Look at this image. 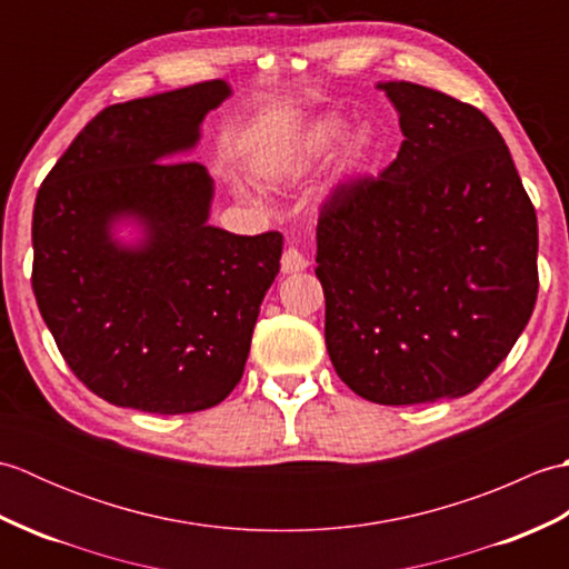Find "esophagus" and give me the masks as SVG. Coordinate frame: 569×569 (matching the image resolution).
<instances>
[{"instance_id": "1", "label": "esophagus", "mask_w": 569, "mask_h": 569, "mask_svg": "<svg viewBox=\"0 0 569 569\" xmlns=\"http://www.w3.org/2000/svg\"><path fill=\"white\" fill-rule=\"evenodd\" d=\"M306 269H308L306 253L300 251L298 247H288L283 251V257H281V271L283 273H298V271H306Z\"/></svg>"}]
</instances>
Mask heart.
I'll return each instance as SVG.
<instances>
[{
  "mask_svg": "<svg viewBox=\"0 0 569 569\" xmlns=\"http://www.w3.org/2000/svg\"><path fill=\"white\" fill-rule=\"evenodd\" d=\"M345 137H347L345 119H340V117L322 119V122L312 127L310 134H308V143H306L308 159H320V156L332 153L337 147H340ZM371 149H373V139H371L369 131L367 129L357 131L352 141H349L347 156H345L347 171H357V168L365 166L369 161Z\"/></svg>",
  "mask_w": 569,
  "mask_h": 569,
  "instance_id": "b5f03b06",
  "label": "heart"
}]
</instances>
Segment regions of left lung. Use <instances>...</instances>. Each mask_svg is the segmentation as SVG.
<instances>
[{
    "label": "left lung",
    "instance_id": "8db88e82",
    "mask_svg": "<svg viewBox=\"0 0 569 569\" xmlns=\"http://www.w3.org/2000/svg\"><path fill=\"white\" fill-rule=\"evenodd\" d=\"M403 143L340 183L318 217L325 345L381 406L467 396L509 357L538 298V220L485 112L416 82H381Z\"/></svg>",
    "mask_w": 569,
    "mask_h": 569
}]
</instances>
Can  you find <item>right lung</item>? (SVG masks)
Wrapping results in <instances>:
<instances>
[{"label":"right lung","mask_w":569,"mask_h":569,"mask_svg":"<svg viewBox=\"0 0 569 569\" xmlns=\"http://www.w3.org/2000/svg\"><path fill=\"white\" fill-rule=\"evenodd\" d=\"M229 94L224 80H208L107 107L36 196V303L70 371L107 403L196 413L244 373L283 237L208 224L212 178L171 161ZM124 216L144 227L134 248L111 237Z\"/></svg>","instance_id":"right-lung-1"}]
</instances>
